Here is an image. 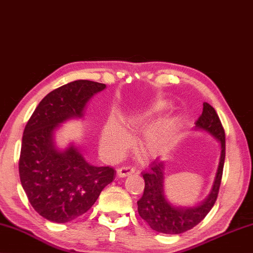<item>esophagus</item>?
Returning <instances> with one entry per match:
<instances>
[{
	"instance_id": "1",
	"label": "esophagus",
	"mask_w": 253,
	"mask_h": 253,
	"mask_svg": "<svg viewBox=\"0 0 253 253\" xmlns=\"http://www.w3.org/2000/svg\"><path fill=\"white\" fill-rule=\"evenodd\" d=\"M133 173H134V169H131L129 166H126V167H120V169H118L117 175L119 177H126Z\"/></svg>"
}]
</instances>
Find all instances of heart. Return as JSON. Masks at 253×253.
Listing matches in <instances>:
<instances>
[{
    "instance_id": "heart-1",
    "label": "heart",
    "mask_w": 253,
    "mask_h": 253,
    "mask_svg": "<svg viewBox=\"0 0 253 253\" xmlns=\"http://www.w3.org/2000/svg\"><path fill=\"white\" fill-rule=\"evenodd\" d=\"M165 108V103H157L149 109L129 117L125 122V127L131 130H141L145 128L138 140V149L147 158L161 157L175 144L179 128L177 118L170 117L152 125ZM99 143L103 154L110 158H116L128 148L130 143V135L118 120L111 118L103 127Z\"/></svg>"
}]
</instances>
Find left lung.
Instances as JSON below:
<instances>
[{
    "label": "left lung",
    "instance_id": "8db88e82",
    "mask_svg": "<svg viewBox=\"0 0 253 253\" xmlns=\"http://www.w3.org/2000/svg\"><path fill=\"white\" fill-rule=\"evenodd\" d=\"M195 129L202 130L219 142L220 158L214 180L210 194L204 201L194 206L175 205L165 194V162L156 159L149 172L142 173L145 186L143 196L137 202V211L141 218L152 229L163 234H181L198 225L208 215L218 197L225 164V130L215 110L209 103H203V112L195 123Z\"/></svg>",
    "mask_w": 253,
    "mask_h": 253
}]
</instances>
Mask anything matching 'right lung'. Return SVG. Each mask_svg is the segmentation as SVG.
<instances>
[{"label":"right lung","instance_id":"right-lung-1","mask_svg":"<svg viewBox=\"0 0 253 253\" xmlns=\"http://www.w3.org/2000/svg\"><path fill=\"white\" fill-rule=\"evenodd\" d=\"M105 88L89 80L64 84L39 103L25 127L20 182L33 209L49 221L65 223L84 214L115 180L112 167L91 165L73 142L60 149L55 138L64 123L83 118L87 103Z\"/></svg>","mask_w":253,"mask_h":253}]
</instances>
